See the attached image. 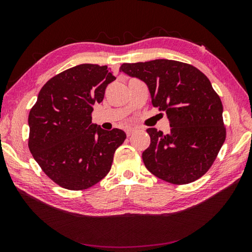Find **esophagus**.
Segmentation results:
<instances>
[{"label":"esophagus","instance_id":"34e87169","mask_svg":"<svg viewBox=\"0 0 252 252\" xmlns=\"http://www.w3.org/2000/svg\"><path fill=\"white\" fill-rule=\"evenodd\" d=\"M134 131H135L134 127H127V129H126V133L127 136H130Z\"/></svg>","mask_w":252,"mask_h":252}]
</instances>
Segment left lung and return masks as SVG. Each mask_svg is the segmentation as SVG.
Returning <instances> with one entry per match:
<instances>
[{
	"mask_svg": "<svg viewBox=\"0 0 252 252\" xmlns=\"http://www.w3.org/2000/svg\"><path fill=\"white\" fill-rule=\"evenodd\" d=\"M120 70L146 82L152 104L164 111L170 133L149 127L151 143L142 153L146 168L173 185L201 178L225 140L222 103L210 81L191 64L173 60L123 63Z\"/></svg>",
	"mask_w": 252,
	"mask_h": 252,
	"instance_id": "8db88e82",
	"label": "left lung"
}]
</instances>
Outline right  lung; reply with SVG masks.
Masks as SVG:
<instances>
[{
    "mask_svg": "<svg viewBox=\"0 0 252 252\" xmlns=\"http://www.w3.org/2000/svg\"><path fill=\"white\" fill-rule=\"evenodd\" d=\"M116 80L106 65L80 64L50 79L29 114V149L43 172L60 187L84 190L109 173L126 134L92 123L93 105Z\"/></svg>",
    "mask_w": 252,
    "mask_h": 252,
    "instance_id": "obj_1",
    "label": "right lung"
}]
</instances>
